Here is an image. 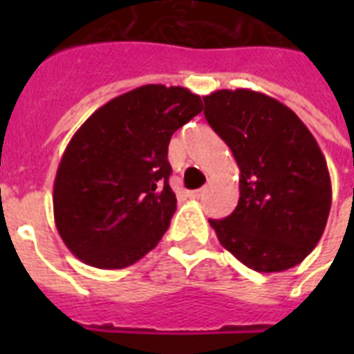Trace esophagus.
Listing matches in <instances>:
<instances>
[{
  "mask_svg": "<svg viewBox=\"0 0 354 354\" xmlns=\"http://www.w3.org/2000/svg\"><path fill=\"white\" fill-rule=\"evenodd\" d=\"M205 193V189H196V191H191L189 193V198H202Z\"/></svg>",
  "mask_w": 354,
  "mask_h": 354,
  "instance_id": "1",
  "label": "esophagus"
}]
</instances>
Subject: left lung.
Segmentation results:
<instances>
[{
    "instance_id": "1",
    "label": "left lung",
    "mask_w": 354,
    "mask_h": 354,
    "mask_svg": "<svg viewBox=\"0 0 354 354\" xmlns=\"http://www.w3.org/2000/svg\"><path fill=\"white\" fill-rule=\"evenodd\" d=\"M204 115L235 156L239 204L209 221L218 241L255 272H283L313 252L330 211V176L316 139L283 102L252 90L204 97Z\"/></svg>"
}]
</instances>
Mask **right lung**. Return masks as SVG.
<instances>
[{"label": "right lung", "mask_w": 354, "mask_h": 354, "mask_svg": "<svg viewBox=\"0 0 354 354\" xmlns=\"http://www.w3.org/2000/svg\"><path fill=\"white\" fill-rule=\"evenodd\" d=\"M200 112L202 99L187 88L147 84L86 119L53 187L55 224L75 257L119 270L154 250L176 211L169 141Z\"/></svg>", "instance_id": "right-lung-1"}]
</instances>
